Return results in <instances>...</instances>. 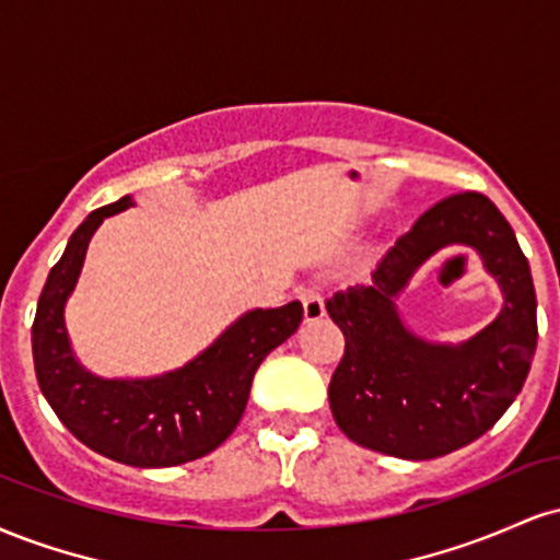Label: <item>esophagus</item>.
<instances>
[{
	"label": "esophagus",
	"instance_id": "obj_1",
	"mask_svg": "<svg viewBox=\"0 0 560 560\" xmlns=\"http://www.w3.org/2000/svg\"><path fill=\"white\" fill-rule=\"evenodd\" d=\"M300 302H302V316H305L307 324H311V320H320L326 316L324 298H320L316 289H300Z\"/></svg>",
	"mask_w": 560,
	"mask_h": 560
}]
</instances>
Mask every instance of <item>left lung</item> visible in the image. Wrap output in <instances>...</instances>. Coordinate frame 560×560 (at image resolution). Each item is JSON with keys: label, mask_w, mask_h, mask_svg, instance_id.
Wrapping results in <instances>:
<instances>
[{"label": "left lung", "mask_w": 560, "mask_h": 560, "mask_svg": "<svg viewBox=\"0 0 560 560\" xmlns=\"http://www.w3.org/2000/svg\"><path fill=\"white\" fill-rule=\"evenodd\" d=\"M471 246L499 281L504 307L458 346L429 343L404 324L396 298L445 246ZM326 311L345 334L329 384L337 427L361 447L429 460L468 445L511 408L537 350V298L516 234L479 191L436 202L395 242L371 284L334 292Z\"/></svg>", "instance_id": "obj_1"}]
</instances>
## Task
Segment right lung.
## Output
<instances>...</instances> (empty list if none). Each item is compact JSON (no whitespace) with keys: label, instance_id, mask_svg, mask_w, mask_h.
<instances>
[{"label":"right lung","instance_id":"obj_1","mask_svg":"<svg viewBox=\"0 0 560 560\" xmlns=\"http://www.w3.org/2000/svg\"><path fill=\"white\" fill-rule=\"evenodd\" d=\"M133 197L105 205L73 231L36 305L31 347L42 395L68 432L94 453L137 468L182 466L229 440L247 408L249 387L266 355L298 331L302 305L255 307L182 369L147 378H102L75 358L66 305L105 218L133 208Z\"/></svg>","mask_w":560,"mask_h":560}]
</instances>
